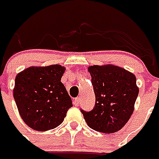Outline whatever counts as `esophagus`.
Masks as SVG:
<instances>
[{
    "label": "esophagus",
    "mask_w": 159,
    "mask_h": 159,
    "mask_svg": "<svg viewBox=\"0 0 159 159\" xmlns=\"http://www.w3.org/2000/svg\"><path fill=\"white\" fill-rule=\"evenodd\" d=\"M80 98H76L73 101V104L75 107H78L79 106V103H80Z\"/></svg>",
    "instance_id": "1"
}]
</instances>
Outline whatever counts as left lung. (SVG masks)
<instances>
[{"instance_id": "left-lung-1", "label": "left lung", "mask_w": 159, "mask_h": 159, "mask_svg": "<svg viewBox=\"0 0 159 159\" xmlns=\"http://www.w3.org/2000/svg\"><path fill=\"white\" fill-rule=\"evenodd\" d=\"M95 93L93 110H81L91 129L114 133L126 124L134 111L139 94L136 78L121 67L113 65L92 66L88 69Z\"/></svg>"}]
</instances>
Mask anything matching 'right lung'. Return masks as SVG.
<instances>
[{
  "instance_id": "right-lung-1",
  "label": "right lung",
  "mask_w": 159,
  "mask_h": 159,
  "mask_svg": "<svg viewBox=\"0 0 159 159\" xmlns=\"http://www.w3.org/2000/svg\"><path fill=\"white\" fill-rule=\"evenodd\" d=\"M64 66H32L15 77L13 94L25 124L39 131L57 127L63 122L72 101L61 82Z\"/></svg>"
}]
</instances>
